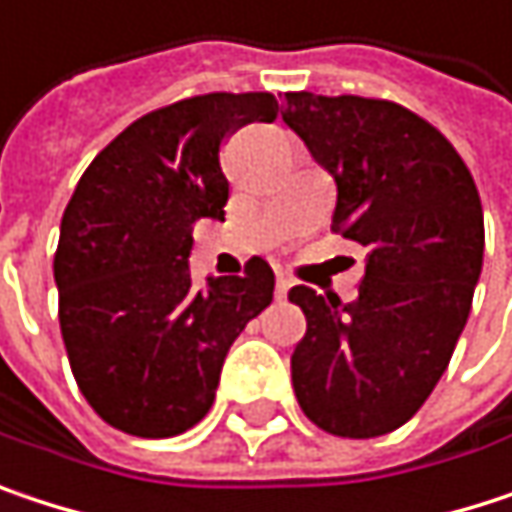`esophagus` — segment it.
Returning a JSON list of instances; mask_svg holds the SVG:
<instances>
[{
    "label": "esophagus",
    "mask_w": 512,
    "mask_h": 512,
    "mask_svg": "<svg viewBox=\"0 0 512 512\" xmlns=\"http://www.w3.org/2000/svg\"><path fill=\"white\" fill-rule=\"evenodd\" d=\"M288 288H291V280H288L286 274H277V288H274V294H277V300H286Z\"/></svg>",
    "instance_id": "34e87169"
}]
</instances>
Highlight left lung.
<instances>
[{"mask_svg": "<svg viewBox=\"0 0 512 512\" xmlns=\"http://www.w3.org/2000/svg\"><path fill=\"white\" fill-rule=\"evenodd\" d=\"M283 120L336 182L333 229L368 247L351 303L288 291L306 315L294 395L333 436H383L416 416L469 321L483 265L478 188L457 150L404 105L297 91Z\"/></svg>", "mask_w": 512, "mask_h": 512, "instance_id": "1", "label": "left lung"}]
</instances>
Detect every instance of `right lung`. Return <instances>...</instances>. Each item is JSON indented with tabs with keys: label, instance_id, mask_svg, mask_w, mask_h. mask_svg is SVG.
<instances>
[{
	"label": "right lung",
	"instance_id": "add662e5",
	"mask_svg": "<svg viewBox=\"0 0 512 512\" xmlns=\"http://www.w3.org/2000/svg\"><path fill=\"white\" fill-rule=\"evenodd\" d=\"M271 94H206L144 114L79 179L55 253L58 321L73 377L111 427L164 439L215 404L232 342L274 300V271L191 280L194 224L224 221V138L271 123Z\"/></svg>",
	"mask_w": 512,
	"mask_h": 512
}]
</instances>
